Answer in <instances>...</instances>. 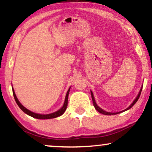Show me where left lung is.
Segmentation results:
<instances>
[{
  "mask_svg": "<svg viewBox=\"0 0 152 152\" xmlns=\"http://www.w3.org/2000/svg\"><path fill=\"white\" fill-rule=\"evenodd\" d=\"M142 87H141V88H140V92H139L138 95V96L136 97V98L134 99V101L133 102L132 104H131V105L129 106V107L128 108H126V109L125 110H124V111H120V112H117V113H111V112H107V111H104L103 109H102L100 107H98V106H97V104H96V102H95V100L94 96H93V92H92V91H91V97H92V99H93V106H94V107L95 108V109H96L97 111L99 112V113H102V114H104V115H115V114L120 113H122V112H123V111H127V110H129V109H131V108H132V107H133V106H134V105L136 103V102L138 101V99H139V97H140V95L141 91H142Z\"/></svg>",
  "mask_w": 152,
  "mask_h": 152,
  "instance_id": "obj_1",
  "label": "left lung"
}]
</instances>
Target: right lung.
Here are the masks:
<instances>
[{
	"label": "right lung",
	"instance_id": "add662e5",
	"mask_svg": "<svg viewBox=\"0 0 152 152\" xmlns=\"http://www.w3.org/2000/svg\"><path fill=\"white\" fill-rule=\"evenodd\" d=\"M70 87L69 88V89L68 90L67 93H66V97H65V101H64L63 107H62L61 109H60L59 110H58V111H57L56 112H54V113H53L46 114V115H43V114H38V113H34V112H32L31 111H30V110L27 109L26 108L24 107L21 104H20V102L18 101V98L16 97V95L15 94V93H14V89H12V91H13V95H14V99H15V101H16V104H17L20 109H21L25 113L28 114V115L32 116V117L34 118H37V119L45 120V119H51V118H55L59 117V116L61 115L62 114H64V113L65 112L66 108H67V106H68V94H69V92H70Z\"/></svg>",
	"mask_w": 152,
	"mask_h": 152
}]
</instances>
